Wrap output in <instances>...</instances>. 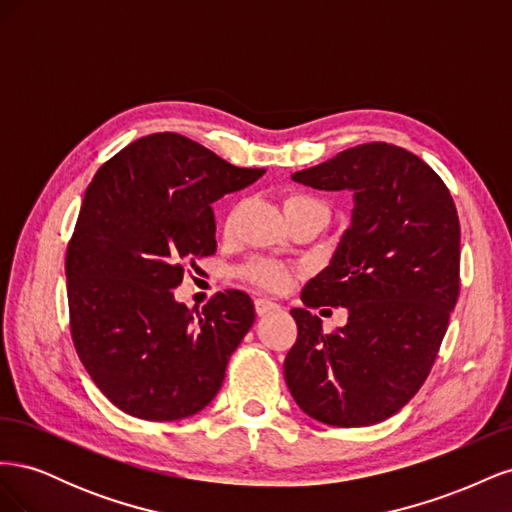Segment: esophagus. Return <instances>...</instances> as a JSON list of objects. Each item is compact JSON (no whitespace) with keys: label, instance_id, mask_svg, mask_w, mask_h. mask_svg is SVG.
I'll list each match as a JSON object with an SVG mask.
<instances>
[{"label":"esophagus","instance_id":"34e87169","mask_svg":"<svg viewBox=\"0 0 512 512\" xmlns=\"http://www.w3.org/2000/svg\"><path fill=\"white\" fill-rule=\"evenodd\" d=\"M254 305H256V314H258V316H265V314L275 312V309H280V305H277V303L271 301V299H265V297H258V299L254 301Z\"/></svg>","mask_w":512,"mask_h":512}]
</instances>
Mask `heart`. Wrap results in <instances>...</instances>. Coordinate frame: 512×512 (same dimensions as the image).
I'll use <instances>...</instances> for the list:
<instances>
[{
    "mask_svg": "<svg viewBox=\"0 0 512 512\" xmlns=\"http://www.w3.org/2000/svg\"><path fill=\"white\" fill-rule=\"evenodd\" d=\"M284 209L286 213H294V211H318L322 215H327L329 218V205L324 203L322 198L314 196V194H307V192H290L284 196ZM232 218H235V209L228 213L226 218V226H230ZM241 280L250 282L254 286H260L265 290H273V292H280L288 286L290 282V271L280 265V262H273V260H252L247 262L245 267L239 269L237 273Z\"/></svg>",
    "mask_w": 512,
    "mask_h": 512,
    "instance_id": "heart-1",
    "label": "heart"
}]
</instances>
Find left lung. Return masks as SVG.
<instances>
[{
	"label": "left lung",
	"mask_w": 512,
	"mask_h": 512,
	"mask_svg": "<svg viewBox=\"0 0 512 512\" xmlns=\"http://www.w3.org/2000/svg\"><path fill=\"white\" fill-rule=\"evenodd\" d=\"M316 190H352V226L290 314L297 342L284 378L297 406L324 425L367 427L418 393L459 297V218L446 183L397 145L365 143L299 170ZM349 309L331 334L309 308Z\"/></svg>",
	"instance_id": "1"
}]
</instances>
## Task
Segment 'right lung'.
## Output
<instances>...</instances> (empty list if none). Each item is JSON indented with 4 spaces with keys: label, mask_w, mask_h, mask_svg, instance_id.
<instances>
[{
    "label": "right lung",
    "mask_w": 512,
    "mask_h": 512,
    "mask_svg": "<svg viewBox=\"0 0 512 512\" xmlns=\"http://www.w3.org/2000/svg\"><path fill=\"white\" fill-rule=\"evenodd\" d=\"M262 175L158 132L123 147L89 183L66 252L70 335L119 410L179 421L218 395L254 303L226 290L192 314L173 290L185 265L215 254L211 203Z\"/></svg>",
    "instance_id": "add662e5"
}]
</instances>
